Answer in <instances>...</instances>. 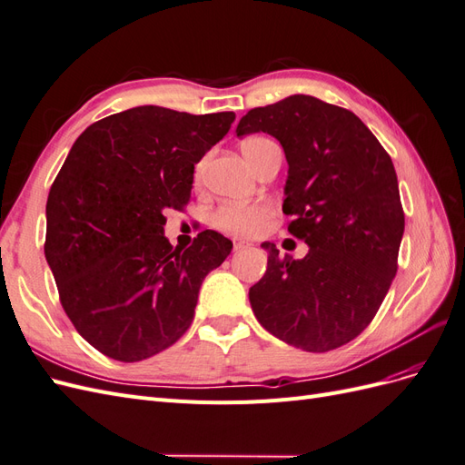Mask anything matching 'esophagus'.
<instances>
[{
	"instance_id": "1",
	"label": "esophagus",
	"mask_w": 465,
	"mask_h": 465,
	"mask_svg": "<svg viewBox=\"0 0 465 465\" xmlns=\"http://www.w3.org/2000/svg\"><path fill=\"white\" fill-rule=\"evenodd\" d=\"M250 244L248 242H244V241H238V238H234L232 241V248L236 250V252H241V250H244V248H248Z\"/></svg>"
}]
</instances>
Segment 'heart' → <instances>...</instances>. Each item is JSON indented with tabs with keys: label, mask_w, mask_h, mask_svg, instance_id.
I'll list each match as a JSON object with an SVG mask.
<instances>
[{
	"label": "heart",
	"mask_w": 465,
	"mask_h": 465,
	"mask_svg": "<svg viewBox=\"0 0 465 465\" xmlns=\"http://www.w3.org/2000/svg\"><path fill=\"white\" fill-rule=\"evenodd\" d=\"M273 145L275 143L272 139L263 135H252L244 139L241 149L248 163L256 168L265 151ZM267 217H270V207L263 203H224L211 217V224L234 236H256L263 231Z\"/></svg>",
	"instance_id": "heart-1"
}]
</instances>
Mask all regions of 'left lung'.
Here are the masks:
<instances>
[{
  "label": "left lung",
  "instance_id": "1",
  "mask_svg": "<svg viewBox=\"0 0 465 465\" xmlns=\"http://www.w3.org/2000/svg\"><path fill=\"white\" fill-rule=\"evenodd\" d=\"M263 132L289 163L283 213L308 244L302 260L267 250L250 287L262 326L292 347L326 353L369 326L398 272L405 227L398 176L386 149L353 112L308 94L252 108L236 134Z\"/></svg>",
  "mask_w": 465,
  "mask_h": 465
}]
</instances>
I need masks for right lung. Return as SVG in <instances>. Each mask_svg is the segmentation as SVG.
<instances>
[{"label": "right lung", "instance_id": "obj_1", "mask_svg": "<svg viewBox=\"0 0 465 465\" xmlns=\"http://www.w3.org/2000/svg\"><path fill=\"white\" fill-rule=\"evenodd\" d=\"M234 112L137 106L91 124L46 203L45 254L67 318L103 355L137 362L186 333L205 275L232 242L203 231L186 250L164 238V211L190 202L193 166Z\"/></svg>", "mask_w": 465, "mask_h": 465}]
</instances>
